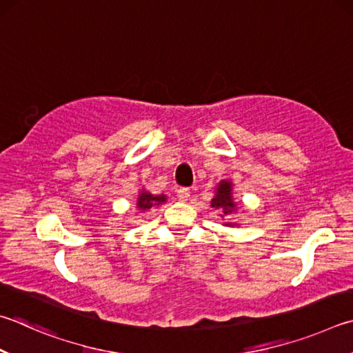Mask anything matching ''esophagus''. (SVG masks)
I'll list each match as a JSON object with an SVG mask.
<instances>
[{"instance_id": "1", "label": "esophagus", "mask_w": 353, "mask_h": 353, "mask_svg": "<svg viewBox=\"0 0 353 353\" xmlns=\"http://www.w3.org/2000/svg\"><path fill=\"white\" fill-rule=\"evenodd\" d=\"M177 197H179V201H181V202H187L188 197H190V190L188 188L177 190Z\"/></svg>"}]
</instances>
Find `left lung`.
Wrapping results in <instances>:
<instances>
[{"label":"left lung","instance_id":"8db88e82","mask_svg":"<svg viewBox=\"0 0 353 353\" xmlns=\"http://www.w3.org/2000/svg\"><path fill=\"white\" fill-rule=\"evenodd\" d=\"M211 207L221 208L223 214H232L236 210V203L232 199V183L223 181L217 187V193L213 201H211ZM225 225H232V223H225Z\"/></svg>","mask_w":353,"mask_h":353}]
</instances>
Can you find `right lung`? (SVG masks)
Wrapping results in <instances>:
<instances>
[{
	"mask_svg": "<svg viewBox=\"0 0 353 353\" xmlns=\"http://www.w3.org/2000/svg\"><path fill=\"white\" fill-rule=\"evenodd\" d=\"M165 202V196H152L150 193H142L139 196L137 201V207L140 210H146L151 207H157V205Z\"/></svg>",
	"mask_w": 353,
	"mask_h": 353,
	"instance_id": "add662e5",
	"label": "right lung"
}]
</instances>
